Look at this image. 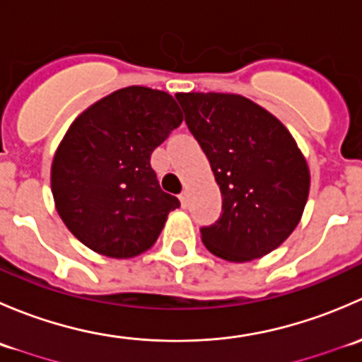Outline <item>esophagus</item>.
I'll use <instances>...</instances> for the list:
<instances>
[{"instance_id":"1","label":"esophagus","mask_w":362,"mask_h":362,"mask_svg":"<svg viewBox=\"0 0 362 362\" xmlns=\"http://www.w3.org/2000/svg\"><path fill=\"white\" fill-rule=\"evenodd\" d=\"M180 203H182V208H189V194H187V191H184L180 194Z\"/></svg>"}]
</instances>
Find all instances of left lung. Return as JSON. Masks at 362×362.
<instances>
[{
	"mask_svg": "<svg viewBox=\"0 0 362 362\" xmlns=\"http://www.w3.org/2000/svg\"><path fill=\"white\" fill-rule=\"evenodd\" d=\"M175 98L222 194L218 221L199 229L204 247L233 262L275 250L308 199V166L294 138L276 117L238 94Z\"/></svg>",
	"mask_w": 362,
	"mask_h": 362,
	"instance_id": "8db88e82",
	"label": "left lung"
}]
</instances>
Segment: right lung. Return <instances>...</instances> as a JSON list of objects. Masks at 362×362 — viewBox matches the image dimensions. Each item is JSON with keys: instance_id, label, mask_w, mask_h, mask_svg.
<instances>
[{"instance_id": "1", "label": "right lung", "mask_w": 362, "mask_h": 362, "mask_svg": "<svg viewBox=\"0 0 362 362\" xmlns=\"http://www.w3.org/2000/svg\"><path fill=\"white\" fill-rule=\"evenodd\" d=\"M182 119L170 94L133 86L94 103L69 126L50 182L57 214L83 245L115 259L154 245L180 202L160 189L151 156Z\"/></svg>"}]
</instances>
